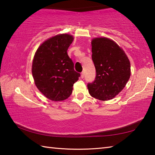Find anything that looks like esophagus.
Segmentation results:
<instances>
[{
  "label": "esophagus",
  "mask_w": 155,
  "mask_h": 155,
  "mask_svg": "<svg viewBox=\"0 0 155 155\" xmlns=\"http://www.w3.org/2000/svg\"><path fill=\"white\" fill-rule=\"evenodd\" d=\"M81 78H84V72H83L82 73H81Z\"/></svg>",
  "instance_id": "34e87169"
}]
</instances>
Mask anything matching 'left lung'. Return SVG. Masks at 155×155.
Masks as SVG:
<instances>
[{"mask_svg": "<svg viewBox=\"0 0 155 155\" xmlns=\"http://www.w3.org/2000/svg\"><path fill=\"white\" fill-rule=\"evenodd\" d=\"M91 59L96 77L87 84L90 95L100 101H108L125 87L130 76V64L127 54L117 44L106 38L91 41Z\"/></svg>", "mask_w": 155, "mask_h": 155, "instance_id": "left-lung-1", "label": "left lung"}]
</instances>
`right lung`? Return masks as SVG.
<instances>
[{"mask_svg": "<svg viewBox=\"0 0 155 155\" xmlns=\"http://www.w3.org/2000/svg\"><path fill=\"white\" fill-rule=\"evenodd\" d=\"M72 41L73 37L68 34L55 35L44 41L34 56L32 74L35 85L51 101L67 99L81 76L68 55Z\"/></svg>", "mask_w": 155, "mask_h": 155, "instance_id": "1", "label": "right lung"}]
</instances>
